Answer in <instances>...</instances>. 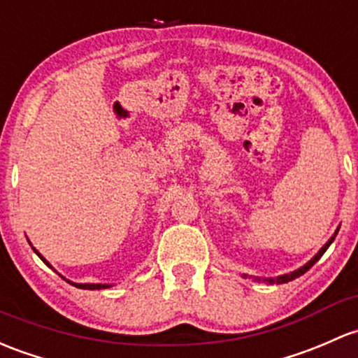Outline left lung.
Wrapping results in <instances>:
<instances>
[{
	"mask_svg": "<svg viewBox=\"0 0 358 358\" xmlns=\"http://www.w3.org/2000/svg\"><path fill=\"white\" fill-rule=\"evenodd\" d=\"M338 231H340V227L336 228V231L333 233V236H331V238L328 240V242L324 243V245L321 247V250L317 252V254L314 255V257L310 259V261L308 262H306V264L302 266V268H299V269H295V271H292V273H287V274H280V276H276V278H259V276H250V278H254L255 281H264V283H276V285H281V283H288V281H292V280H295V278H299V276H302L303 273H307L308 269L312 268V266L315 264V262L319 261V259L322 257V254H324L326 250H328L329 248V245L331 243H333V240L336 238V235H338ZM242 278H248V274H242Z\"/></svg>",
	"mask_w": 358,
	"mask_h": 358,
	"instance_id": "1",
	"label": "left lung"
}]
</instances>
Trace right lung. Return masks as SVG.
<instances>
[{"label": "right lung", "mask_w": 358, "mask_h": 358, "mask_svg": "<svg viewBox=\"0 0 358 358\" xmlns=\"http://www.w3.org/2000/svg\"><path fill=\"white\" fill-rule=\"evenodd\" d=\"M30 245H32V243H30ZM32 250L36 252L37 255H39V257H41V261H43L44 264H46V266H50V268H51V264H50V262H48L46 259H44L43 255L39 254V250H36V247H32ZM59 276H62V274H59ZM62 278H63V280H66L65 276H62ZM66 281H69L70 285H73V287H77V288H82V289H103V288H110V287H113V285H106V283H104V285H103V283H73V281H70V280H66Z\"/></svg>", "instance_id": "obj_1"}]
</instances>
